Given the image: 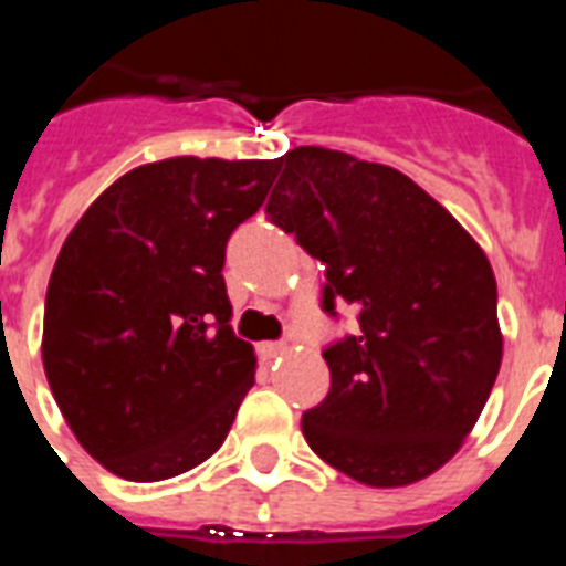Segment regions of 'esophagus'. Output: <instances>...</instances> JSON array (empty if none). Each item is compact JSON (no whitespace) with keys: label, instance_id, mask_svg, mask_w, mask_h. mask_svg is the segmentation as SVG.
I'll return each instance as SVG.
<instances>
[{"label":"esophagus","instance_id":"obj_1","mask_svg":"<svg viewBox=\"0 0 566 566\" xmlns=\"http://www.w3.org/2000/svg\"><path fill=\"white\" fill-rule=\"evenodd\" d=\"M258 353H261V358H264V361H273V358H279V355L287 353V344H261L258 346Z\"/></svg>","mask_w":566,"mask_h":566}]
</instances>
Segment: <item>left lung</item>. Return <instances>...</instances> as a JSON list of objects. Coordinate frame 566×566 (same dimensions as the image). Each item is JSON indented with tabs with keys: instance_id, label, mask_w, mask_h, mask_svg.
<instances>
[{
	"instance_id": "obj_1",
	"label": "left lung",
	"mask_w": 566,
	"mask_h": 566,
	"mask_svg": "<svg viewBox=\"0 0 566 566\" xmlns=\"http://www.w3.org/2000/svg\"><path fill=\"white\" fill-rule=\"evenodd\" d=\"M266 213L326 264L323 308L361 332L328 346L332 390L302 417L326 464L370 488H405L455 455L502 364L496 279L452 213L394 167L296 146Z\"/></svg>"
}]
</instances>
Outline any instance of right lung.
<instances>
[{
    "label": "right lung",
    "mask_w": 566,
    "mask_h": 566,
    "mask_svg": "<svg viewBox=\"0 0 566 566\" xmlns=\"http://www.w3.org/2000/svg\"><path fill=\"white\" fill-rule=\"evenodd\" d=\"M273 179L275 158H164L119 176L66 234L43 370L75 440L119 479L164 482L202 464L255 385L222 261Z\"/></svg>",
    "instance_id": "add662e5"
}]
</instances>
